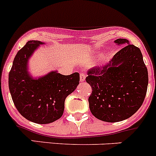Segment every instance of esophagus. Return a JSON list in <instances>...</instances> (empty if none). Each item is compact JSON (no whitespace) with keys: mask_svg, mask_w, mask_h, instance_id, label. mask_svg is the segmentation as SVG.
<instances>
[{"mask_svg":"<svg viewBox=\"0 0 156 156\" xmlns=\"http://www.w3.org/2000/svg\"><path fill=\"white\" fill-rule=\"evenodd\" d=\"M85 78H86V75L83 73H81L80 75V82H84V80H85Z\"/></svg>","mask_w":156,"mask_h":156,"instance_id":"34e87169","label":"esophagus"}]
</instances>
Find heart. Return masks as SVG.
<instances>
[{
  "label": "heart",
  "instance_id": "b5f03b06",
  "mask_svg": "<svg viewBox=\"0 0 156 156\" xmlns=\"http://www.w3.org/2000/svg\"><path fill=\"white\" fill-rule=\"evenodd\" d=\"M96 57H98V55H96V56H93V57H89V58H87V59H86V60H84V61H86V62H91V61H93V60H94V59L96 58Z\"/></svg>",
  "mask_w": 156,
  "mask_h": 156
}]
</instances>
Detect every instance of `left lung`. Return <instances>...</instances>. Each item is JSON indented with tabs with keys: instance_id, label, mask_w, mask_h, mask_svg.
I'll return each mask as SVG.
<instances>
[{
	"instance_id": "8db88e82",
	"label": "left lung",
	"mask_w": 156,
	"mask_h": 156,
	"mask_svg": "<svg viewBox=\"0 0 156 156\" xmlns=\"http://www.w3.org/2000/svg\"><path fill=\"white\" fill-rule=\"evenodd\" d=\"M126 45L106 64L87 71L86 81L92 87L89 105L92 114L108 122L129 118L140 108L147 92L148 70L139 47L126 39H117Z\"/></svg>"
}]
</instances>
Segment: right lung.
<instances>
[{
    "instance_id": "obj_1",
    "label": "right lung",
    "mask_w": 156,
    "mask_h": 156,
    "mask_svg": "<svg viewBox=\"0 0 156 156\" xmlns=\"http://www.w3.org/2000/svg\"><path fill=\"white\" fill-rule=\"evenodd\" d=\"M43 44L39 41H29L17 52L8 79L10 95L18 112L38 124L59 119L64 111L65 99L80 83L79 73L65 76L53 70L37 78L30 75L29 60Z\"/></svg>"
}]
</instances>
